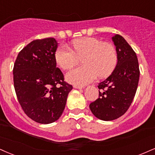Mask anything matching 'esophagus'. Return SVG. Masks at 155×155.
I'll return each mask as SVG.
<instances>
[{
  "label": "esophagus",
  "mask_w": 155,
  "mask_h": 155,
  "mask_svg": "<svg viewBox=\"0 0 155 155\" xmlns=\"http://www.w3.org/2000/svg\"><path fill=\"white\" fill-rule=\"evenodd\" d=\"M74 87L75 89H84V86H80V85H74Z\"/></svg>",
  "instance_id": "1"
}]
</instances>
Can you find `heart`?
I'll return each instance as SVG.
<instances>
[{
    "instance_id": "1",
    "label": "heart",
    "mask_w": 155,
    "mask_h": 155,
    "mask_svg": "<svg viewBox=\"0 0 155 155\" xmlns=\"http://www.w3.org/2000/svg\"><path fill=\"white\" fill-rule=\"evenodd\" d=\"M72 50L66 46L58 48L55 53L57 64L63 70L75 66L78 58H81L84 66L74 68L66 75L68 82L77 85L90 83L97 76L105 77L114 70L118 55L114 46L109 42H102L94 37L76 39L71 43Z\"/></svg>"
}]
</instances>
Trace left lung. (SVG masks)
Returning a JSON list of instances; mask_svg holds the SVG:
<instances>
[{
    "instance_id": "left-lung-1",
    "label": "left lung",
    "mask_w": 155,
    "mask_h": 155,
    "mask_svg": "<svg viewBox=\"0 0 155 155\" xmlns=\"http://www.w3.org/2000/svg\"><path fill=\"white\" fill-rule=\"evenodd\" d=\"M118 55L114 71L98 84L99 98L89 105L92 113L102 120L118 118L128 110L137 92L139 67L137 54L119 35L112 37Z\"/></svg>"
}]
</instances>
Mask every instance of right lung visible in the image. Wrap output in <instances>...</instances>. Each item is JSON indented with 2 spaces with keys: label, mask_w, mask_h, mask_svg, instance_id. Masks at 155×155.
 Wrapping results in <instances>:
<instances>
[{
  "label": "right lung",
  "mask_w": 155,
  "mask_h": 155,
  "mask_svg": "<svg viewBox=\"0 0 155 155\" xmlns=\"http://www.w3.org/2000/svg\"><path fill=\"white\" fill-rule=\"evenodd\" d=\"M57 48L52 37L32 41L18 53L13 69L20 105L29 118L42 124L61 117L73 89L56 67Z\"/></svg>",
  "instance_id": "obj_1"
}]
</instances>
